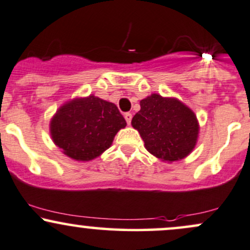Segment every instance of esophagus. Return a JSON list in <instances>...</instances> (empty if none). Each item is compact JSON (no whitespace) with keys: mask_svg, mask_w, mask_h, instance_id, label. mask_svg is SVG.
<instances>
[{"mask_svg":"<svg viewBox=\"0 0 250 250\" xmlns=\"http://www.w3.org/2000/svg\"><path fill=\"white\" fill-rule=\"evenodd\" d=\"M131 117H133V116H131L130 113H125V121H127L128 125H130Z\"/></svg>","mask_w":250,"mask_h":250,"instance_id":"1","label":"esophagus"}]
</instances>
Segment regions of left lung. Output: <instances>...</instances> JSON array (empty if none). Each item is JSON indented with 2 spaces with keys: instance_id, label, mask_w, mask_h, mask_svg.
<instances>
[{
  "instance_id": "1",
  "label": "left lung",
  "mask_w": 250,
  "mask_h": 250,
  "mask_svg": "<svg viewBox=\"0 0 250 250\" xmlns=\"http://www.w3.org/2000/svg\"><path fill=\"white\" fill-rule=\"evenodd\" d=\"M131 125L137 129L145 147L163 161L185 159L191 153L199 136L194 111L177 99L151 94L140 102Z\"/></svg>"
}]
</instances>
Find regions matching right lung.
Wrapping results in <instances>:
<instances>
[{
    "mask_svg": "<svg viewBox=\"0 0 250 250\" xmlns=\"http://www.w3.org/2000/svg\"><path fill=\"white\" fill-rule=\"evenodd\" d=\"M127 125L114 103L94 95L64 103L50 121L53 141L70 159L90 161L107 150Z\"/></svg>",
    "mask_w": 250,
    "mask_h": 250,
    "instance_id": "right-lung-1",
    "label": "right lung"
}]
</instances>
